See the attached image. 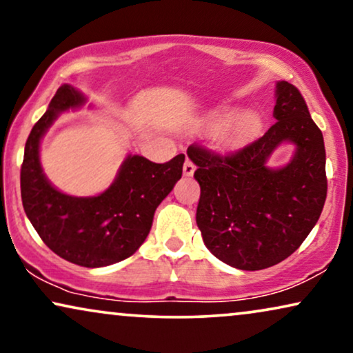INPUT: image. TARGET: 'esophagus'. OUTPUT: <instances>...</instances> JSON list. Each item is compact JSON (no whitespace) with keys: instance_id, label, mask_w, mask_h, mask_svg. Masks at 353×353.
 <instances>
[{"instance_id":"1","label":"esophagus","mask_w":353,"mask_h":353,"mask_svg":"<svg viewBox=\"0 0 353 353\" xmlns=\"http://www.w3.org/2000/svg\"><path fill=\"white\" fill-rule=\"evenodd\" d=\"M194 170H196L194 163H192V161H190V159H186L185 165H183V173H185L186 176H191L192 173H194Z\"/></svg>"}]
</instances>
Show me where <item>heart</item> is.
<instances>
[{
	"label": "heart",
	"instance_id": "b5f03b06",
	"mask_svg": "<svg viewBox=\"0 0 353 353\" xmlns=\"http://www.w3.org/2000/svg\"><path fill=\"white\" fill-rule=\"evenodd\" d=\"M207 128L215 130V141L219 146L233 149L245 144L262 132L263 119L259 112L236 114V110H220L204 119Z\"/></svg>",
	"mask_w": 353,
	"mask_h": 353
}]
</instances>
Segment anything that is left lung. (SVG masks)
<instances>
[{"label": "left lung", "mask_w": 353, "mask_h": 353, "mask_svg": "<svg viewBox=\"0 0 353 353\" xmlns=\"http://www.w3.org/2000/svg\"><path fill=\"white\" fill-rule=\"evenodd\" d=\"M276 123L257 141L216 156L188 148L201 186L196 223L207 249L238 270L273 267L296 252L320 219L326 201V152L321 130L308 112L301 91L276 83ZM283 142L296 146L284 168L266 162Z\"/></svg>", "instance_id": "8db88e82"}]
</instances>
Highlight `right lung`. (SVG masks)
Here are the masks:
<instances>
[{
    "label": "right lung",
    "mask_w": 353,
    "mask_h": 353,
    "mask_svg": "<svg viewBox=\"0 0 353 353\" xmlns=\"http://www.w3.org/2000/svg\"><path fill=\"white\" fill-rule=\"evenodd\" d=\"M85 103L86 98L74 86L62 85L56 91L48 110L28 134L21 194L28 220L52 252L80 267L99 268L128 259L144 243L157 205L181 178L185 154L165 163L128 154L112 185L101 194H64L43 172L40 143L62 112Z\"/></svg>",
    "instance_id": "right-lung-1"
}]
</instances>
